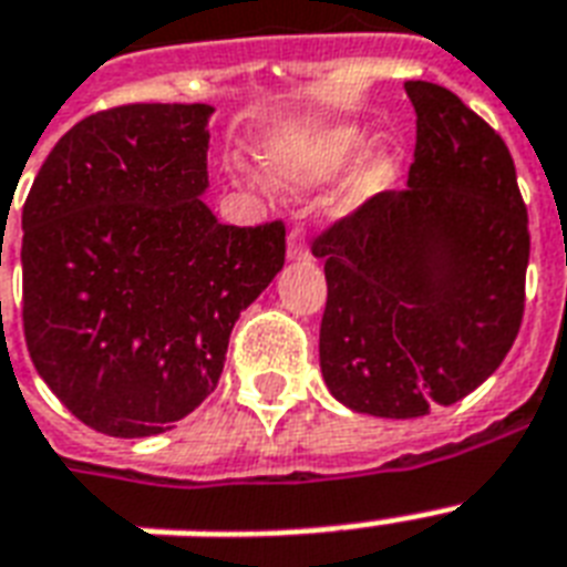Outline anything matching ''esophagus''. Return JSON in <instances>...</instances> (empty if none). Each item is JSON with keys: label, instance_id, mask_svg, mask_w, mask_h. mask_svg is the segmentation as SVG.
Instances as JSON below:
<instances>
[{"label": "esophagus", "instance_id": "obj_1", "mask_svg": "<svg viewBox=\"0 0 567 567\" xmlns=\"http://www.w3.org/2000/svg\"><path fill=\"white\" fill-rule=\"evenodd\" d=\"M311 252H309V244H306V231L297 226V229L288 231V258L291 261H306Z\"/></svg>", "mask_w": 567, "mask_h": 567}]
</instances>
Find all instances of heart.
<instances>
[{
    "mask_svg": "<svg viewBox=\"0 0 567 567\" xmlns=\"http://www.w3.org/2000/svg\"><path fill=\"white\" fill-rule=\"evenodd\" d=\"M364 146H368L364 132L353 126L336 128V132L318 137L300 155H291V158L276 164V171H279L285 182H293V185H318V182L336 176L344 164L353 162ZM379 179H382V167H371V171L364 173L362 190H371Z\"/></svg>",
    "mask_w": 567,
    "mask_h": 567,
    "instance_id": "b5f03b06",
    "label": "heart"
}]
</instances>
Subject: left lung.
Instances as JSON below:
<instances>
[{
  "instance_id": "obj_1",
  "label": "left lung",
  "mask_w": 567,
  "mask_h": 567,
  "mask_svg": "<svg viewBox=\"0 0 567 567\" xmlns=\"http://www.w3.org/2000/svg\"><path fill=\"white\" fill-rule=\"evenodd\" d=\"M417 114L403 190L311 240L323 258L320 371L336 400L421 417L492 377L524 318L527 205L503 137L456 93L405 82Z\"/></svg>"
}]
</instances>
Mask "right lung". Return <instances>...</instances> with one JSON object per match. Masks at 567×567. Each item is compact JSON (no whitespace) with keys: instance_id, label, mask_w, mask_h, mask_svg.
Returning <instances> with one entry per match:
<instances>
[{"instance_id":"add662e5","label":"right lung","mask_w":567,"mask_h":567,"mask_svg":"<svg viewBox=\"0 0 567 567\" xmlns=\"http://www.w3.org/2000/svg\"><path fill=\"white\" fill-rule=\"evenodd\" d=\"M212 105L132 102L75 123L22 205V332L91 430L146 439L217 388L240 311L285 265V223L226 226Z\"/></svg>"}]
</instances>
